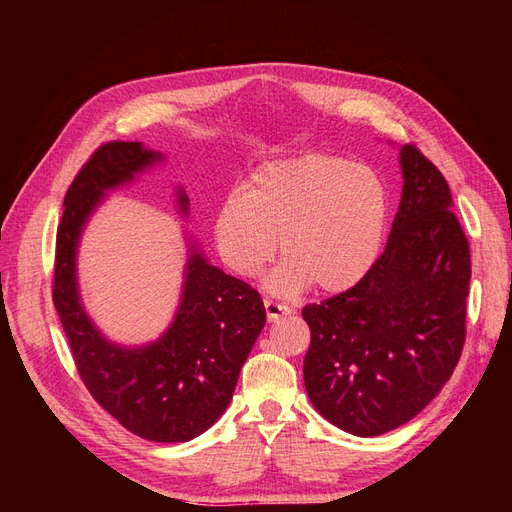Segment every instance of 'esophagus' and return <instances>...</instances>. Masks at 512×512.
Segmentation results:
<instances>
[{
    "label": "esophagus",
    "instance_id": "obj_1",
    "mask_svg": "<svg viewBox=\"0 0 512 512\" xmlns=\"http://www.w3.org/2000/svg\"><path fill=\"white\" fill-rule=\"evenodd\" d=\"M265 309H267V318H269V322H275V320H280V318H284V316H288L292 309L288 307V305H284V303H277V301H273V299H265Z\"/></svg>",
    "mask_w": 512,
    "mask_h": 512
}]
</instances>
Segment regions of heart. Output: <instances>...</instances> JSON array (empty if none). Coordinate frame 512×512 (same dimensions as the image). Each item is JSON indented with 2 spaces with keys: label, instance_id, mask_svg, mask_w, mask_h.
<instances>
[{
  "label": "heart",
  "instance_id": "obj_1",
  "mask_svg": "<svg viewBox=\"0 0 512 512\" xmlns=\"http://www.w3.org/2000/svg\"><path fill=\"white\" fill-rule=\"evenodd\" d=\"M389 218L384 183L367 166L327 153L269 162L222 198L213 239L224 265L254 280L277 252L269 290L297 294L316 284L339 292L374 267Z\"/></svg>",
  "mask_w": 512,
  "mask_h": 512
}]
</instances>
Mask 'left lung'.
<instances>
[{
    "mask_svg": "<svg viewBox=\"0 0 512 512\" xmlns=\"http://www.w3.org/2000/svg\"><path fill=\"white\" fill-rule=\"evenodd\" d=\"M399 209L363 280L303 307L312 344L303 380L314 408L354 436L408 423L451 378L466 342L470 245L440 170L399 151Z\"/></svg>",
    "mask_w": 512,
    "mask_h": 512,
    "instance_id": "1",
    "label": "left lung"
}]
</instances>
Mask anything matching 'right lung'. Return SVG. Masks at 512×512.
<instances>
[{
    "mask_svg": "<svg viewBox=\"0 0 512 512\" xmlns=\"http://www.w3.org/2000/svg\"><path fill=\"white\" fill-rule=\"evenodd\" d=\"M162 160L141 143L100 145L66 192L57 228L53 303L87 391L128 431L151 442H188L228 408L267 312L260 294L190 250L177 316L158 342L123 348L104 339L81 305L76 247L108 190ZM181 213L190 200L177 192Z\"/></svg>",
    "mask_w": 512,
    "mask_h": 512,
    "instance_id": "right-lung-1",
    "label": "right lung"
}]
</instances>
